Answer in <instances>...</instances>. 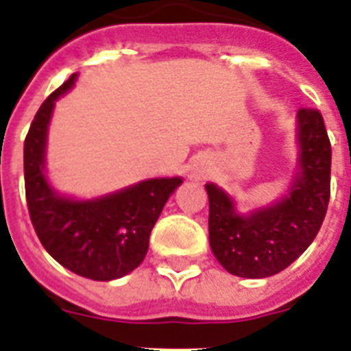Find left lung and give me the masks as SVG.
Instances as JSON below:
<instances>
[{
    "label": "left lung",
    "mask_w": 351,
    "mask_h": 351,
    "mask_svg": "<svg viewBox=\"0 0 351 351\" xmlns=\"http://www.w3.org/2000/svg\"><path fill=\"white\" fill-rule=\"evenodd\" d=\"M295 142V167L278 199L239 210L224 188L205 184L210 251L232 276H276L291 266L319 232L330 195V142L317 110H298Z\"/></svg>",
    "instance_id": "obj_1"
}]
</instances>
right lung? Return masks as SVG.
I'll use <instances>...</instances> for the list:
<instances>
[{
    "label": "right lung",
    "mask_w": 351,
    "mask_h": 351,
    "mask_svg": "<svg viewBox=\"0 0 351 351\" xmlns=\"http://www.w3.org/2000/svg\"><path fill=\"white\" fill-rule=\"evenodd\" d=\"M72 73L49 97L24 141V186L32 224L45 251L66 269L95 281H114L138 268L150 234L182 176H156L97 197L56 190L47 175L49 125L56 100L77 82Z\"/></svg>",
    "instance_id": "right-lung-1"
}]
</instances>
